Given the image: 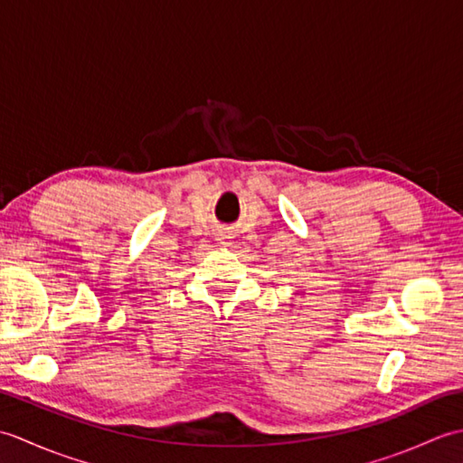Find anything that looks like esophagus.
Listing matches in <instances>:
<instances>
[{"instance_id":"1","label":"esophagus","mask_w":463,"mask_h":463,"mask_svg":"<svg viewBox=\"0 0 463 463\" xmlns=\"http://www.w3.org/2000/svg\"><path fill=\"white\" fill-rule=\"evenodd\" d=\"M232 232L229 229H221L216 232V241H221V244H231L232 242Z\"/></svg>"}]
</instances>
